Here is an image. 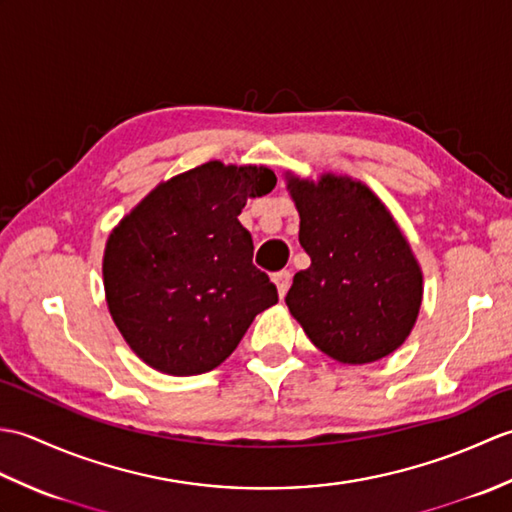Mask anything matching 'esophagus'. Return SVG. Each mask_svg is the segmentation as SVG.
Here are the masks:
<instances>
[{
	"mask_svg": "<svg viewBox=\"0 0 512 512\" xmlns=\"http://www.w3.org/2000/svg\"><path fill=\"white\" fill-rule=\"evenodd\" d=\"M273 281H275V286H277L279 297H286V292L290 288V281H292L290 270H279V273L273 275Z\"/></svg>",
	"mask_w": 512,
	"mask_h": 512,
	"instance_id": "obj_1",
	"label": "esophagus"
}]
</instances>
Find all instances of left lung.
I'll return each instance as SVG.
<instances>
[{"instance_id":"obj_1","label":"left lung","mask_w":512,"mask_h":512,"mask_svg":"<svg viewBox=\"0 0 512 512\" xmlns=\"http://www.w3.org/2000/svg\"><path fill=\"white\" fill-rule=\"evenodd\" d=\"M299 211V270L286 306L323 354L365 365L407 341L422 306V270L394 215L350 176L319 180L286 173Z\"/></svg>"}]
</instances>
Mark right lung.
I'll use <instances>...</instances> for the list:
<instances>
[{
	"instance_id": "right-lung-1",
	"label": "right lung",
	"mask_w": 512,
	"mask_h": 512,
	"mask_svg": "<svg viewBox=\"0 0 512 512\" xmlns=\"http://www.w3.org/2000/svg\"><path fill=\"white\" fill-rule=\"evenodd\" d=\"M275 184L264 165L211 160L160 182L114 226L105 301L140 361L169 376L211 372L275 306L277 288L253 266V239L237 220Z\"/></svg>"
}]
</instances>
